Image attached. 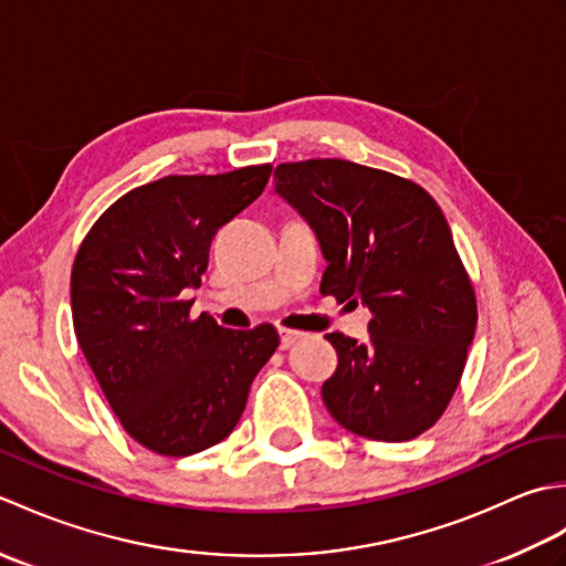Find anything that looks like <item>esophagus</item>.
<instances>
[{"label":"esophagus","mask_w":566,"mask_h":566,"mask_svg":"<svg viewBox=\"0 0 566 566\" xmlns=\"http://www.w3.org/2000/svg\"><path fill=\"white\" fill-rule=\"evenodd\" d=\"M280 338H282V347L286 350V347H292L294 343H298L304 338V333H298V331H290V328H282L280 331Z\"/></svg>","instance_id":"obj_1"}]
</instances>
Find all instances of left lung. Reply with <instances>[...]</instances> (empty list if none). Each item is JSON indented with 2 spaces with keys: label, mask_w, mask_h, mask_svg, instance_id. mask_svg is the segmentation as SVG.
I'll list each match as a JSON object with an SVG mask.
<instances>
[{
  "label": "left lung",
  "mask_w": 566,
  "mask_h": 566,
  "mask_svg": "<svg viewBox=\"0 0 566 566\" xmlns=\"http://www.w3.org/2000/svg\"><path fill=\"white\" fill-rule=\"evenodd\" d=\"M274 179L328 260L321 294L371 311L367 345L326 335L338 353L321 389L331 416L359 438H418L448 408L476 328L440 207L411 179L338 158L282 163Z\"/></svg>",
  "instance_id": "1"
}]
</instances>
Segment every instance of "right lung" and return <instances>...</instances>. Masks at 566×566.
I'll use <instances>...</instances> for the list:
<instances>
[{"label": "right lung", "instance_id": "add662e5", "mask_svg": "<svg viewBox=\"0 0 566 566\" xmlns=\"http://www.w3.org/2000/svg\"><path fill=\"white\" fill-rule=\"evenodd\" d=\"M272 165L167 175L116 199L72 262V323L112 411L143 448L187 457L231 436L252 379L280 347L270 323L191 318L211 240L250 207Z\"/></svg>", "mask_w": 566, "mask_h": 566}]
</instances>
